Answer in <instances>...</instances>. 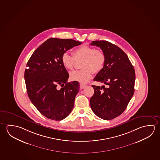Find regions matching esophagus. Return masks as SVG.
<instances>
[{
  "instance_id": "esophagus-1",
  "label": "esophagus",
  "mask_w": 160,
  "mask_h": 160,
  "mask_svg": "<svg viewBox=\"0 0 160 160\" xmlns=\"http://www.w3.org/2000/svg\"><path fill=\"white\" fill-rule=\"evenodd\" d=\"M86 85H84V84H80V89H83L85 87H86Z\"/></svg>"
}]
</instances>
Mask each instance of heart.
I'll use <instances>...</instances> for the list:
<instances>
[{
    "instance_id": "heart-1",
    "label": "heart",
    "mask_w": 160,
    "mask_h": 160,
    "mask_svg": "<svg viewBox=\"0 0 160 160\" xmlns=\"http://www.w3.org/2000/svg\"><path fill=\"white\" fill-rule=\"evenodd\" d=\"M73 57L67 52L61 56V62L67 70H72L76 61L82 60L80 70H75L70 73L72 81L81 84L86 83L92 78V72L98 73L102 70L106 62V57L102 50H95L94 47L85 45L77 48L72 53Z\"/></svg>"
}]
</instances>
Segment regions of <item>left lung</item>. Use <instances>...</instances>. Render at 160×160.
I'll return each mask as SVG.
<instances>
[{"label": "left lung", "mask_w": 160, "mask_h": 160, "mask_svg": "<svg viewBox=\"0 0 160 160\" xmlns=\"http://www.w3.org/2000/svg\"><path fill=\"white\" fill-rule=\"evenodd\" d=\"M90 45L99 47L106 57L105 66L94 81L108 85H92L94 94L90 99L92 112L98 117L110 120L125 110L134 92L135 71L126 53L107 41H94Z\"/></svg>", "instance_id": "obj_1"}]
</instances>
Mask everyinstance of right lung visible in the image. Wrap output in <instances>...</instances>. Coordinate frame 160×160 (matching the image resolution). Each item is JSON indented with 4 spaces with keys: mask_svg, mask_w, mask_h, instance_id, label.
<instances>
[{
    "mask_svg": "<svg viewBox=\"0 0 160 160\" xmlns=\"http://www.w3.org/2000/svg\"><path fill=\"white\" fill-rule=\"evenodd\" d=\"M81 42L51 38L35 50L27 63L24 79L29 99L46 118L61 121L73 109L79 82H68V72L61 62L63 53ZM60 84V90L57 86Z\"/></svg>",
    "mask_w": 160,
    "mask_h": 160,
    "instance_id": "right-lung-1",
    "label": "right lung"
}]
</instances>
